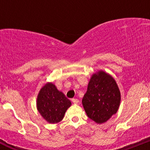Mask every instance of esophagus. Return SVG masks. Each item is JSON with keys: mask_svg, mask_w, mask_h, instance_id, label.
<instances>
[{"mask_svg": "<svg viewBox=\"0 0 150 150\" xmlns=\"http://www.w3.org/2000/svg\"><path fill=\"white\" fill-rule=\"evenodd\" d=\"M72 102L74 103V104H77L78 103H79V100H78V99H76V98H73L72 99Z\"/></svg>", "mask_w": 150, "mask_h": 150, "instance_id": "34e87169", "label": "esophagus"}]
</instances>
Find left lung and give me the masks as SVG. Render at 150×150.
I'll use <instances>...</instances> for the list:
<instances>
[{"mask_svg":"<svg viewBox=\"0 0 150 150\" xmlns=\"http://www.w3.org/2000/svg\"><path fill=\"white\" fill-rule=\"evenodd\" d=\"M120 101L121 94L115 79L99 71L91 76L82 103L88 118L102 124L116 114Z\"/></svg>","mask_w":150,"mask_h":150,"instance_id":"8db88e82","label":"left lung"}]
</instances>
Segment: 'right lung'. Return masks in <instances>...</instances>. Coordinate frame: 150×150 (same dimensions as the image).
<instances>
[{
  "label": "right lung",
  "mask_w": 150,
  "mask_h": 150,
  "mask_svg": "<svg viewBox=\"0 0 150 150\" xmlns=\"http://www.w3.org/2000/svg\"><path fill=\"white\" fill-rule=\"evenodd\" d=\"M71 102L53 83H47L40 90L37 108L42 117L49 123H58L63 120Z\"/></svg>",
  "instance_id": "1"
}]
</instances>
